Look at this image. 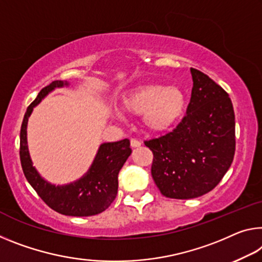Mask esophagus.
<instances>
[{
  "mask_svg": "<svg viewBox=\"0 0 262 262\" xmlns=\"http://www.w3.org/2000/svg\"><path fill=\"white\" fill-rule=\"evenodd\" d=\"M130 146H132V148H139V147H141V142L139 140L132 139L130 140Z\"/></svg>",
  "mask_w": 262,
  "mask_h": 262,
  "instance_id": "obj_1",
  "label": "esophagus"
}]
</instances>
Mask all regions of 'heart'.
Masks as SVG:
<instances>
[{
  "label": "heart",
  "instance_id": "1",
  "mask_svg": "<svg viewBox=\"0 0 262 262\" xmlns=\"http://www.w3.org/2000/svg\"><path fill=\"white\" fill-rule=\"evenodd\" d=\"M186 106L188 97L181 86L155 82L133 87L120 100L124 113L141 114L143 128L152 134L167 133L176 127L185 114Z\"/></svg>",
  "mask_w": 262,
  "mask_h": 262
}]
</instances>
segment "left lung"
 I'll return each mask as SVG.
<instances>
[{"instance_id": "obj_1", "label": "left lung", "mask_w": 262, "mask_h": 262, "mask_svg": "<svg viewBox=\"0 0 262 262\" xmlns=\"http://www.w3.org/2000/svg\"><path fill=\"white\" fill-rule=\"evenodd\" d=\"M182 122L163 136L146 141L154 154L152 180L165 197L197 198L225 175L235 150L234 111L228 94L196 69Z\"/></svg>"}]
</instances>
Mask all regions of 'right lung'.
I'll list each match as a JSON object with an SVG mask.
<instances>
[{"instance_id":"1","label":"right lung","mask_w":262,"mask_h":262,"mask_svg":"<svg viewBox=\"0 0 262 262\" xmlns=\"http://www.w3.org/2000/svg\"><path fill=\"white\" fill-rule=\"evenodd\" d=\"M69 81L55 80L45 86L28 107L20 127L19 157L24 175L38 196L56 212L72 217H89L101 213L118 193V175L124 162L130 156L128 139L116 142H103L98 148L87 171L71 183L56 185L41 177L32 163L28 147V121L35 107L56 89L69 87Z\"/></svg>"}]
</instances>
